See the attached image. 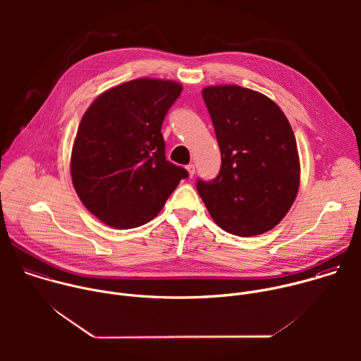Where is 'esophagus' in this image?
Returning <instances> with one entry per match:
<instances>
[{"instance_id": "esophagus-1", "label": "esophagus", "mask_w": 361, "mask_h": 361, "mask_svg": "<svg viewBox=\"0 0 361 361\" xmlns=\"http://www.w3.org/2000/svg\"><path fill=\"white\" fill-rule=\"evenodd\" d=\"M185 169H187V171H188V176H190V177H192V176H194V173H195V167H194V164H188Z\"/></svg>"}]
</instances>
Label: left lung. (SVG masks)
<instances>
[{
	"label": "left lung",
	"instance_id": "1",
	"mask_svg": "<svg viewBox=\"0 0 361 361\" xmlns=\"http://www.w3.org/2000/svg\"><path fill=\"white\" fill-rule=\"evenodd\" d=\"M221 152V169L197 191L227 233L251 237L276 227L300 185L291 126L273 99L238 85L202 90Z\"/></svg>",
	"mask_w": 361,
	"mask_h": 361
}]
</instances>
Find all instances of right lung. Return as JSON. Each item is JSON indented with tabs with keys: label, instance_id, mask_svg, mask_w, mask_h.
<instances>
[{
	"label": "right lung",
	"instance_id": "add662e5",
	"mask_svg": "<svg viewBox=\"0 0 361 361\" xmlns=\"http://www.w3.org/2000/svg\"><path fill=\"white\" fill-rule=\"evenodd\" d=\"M178 82L138 78L94 99L71 152L74 188L90 213L114 228L156 217L185 169L166 160L161 126L181 94Z\"/></svg>",
	"mask_w": 361,
	"mask_h": 361
}]
</instances>
